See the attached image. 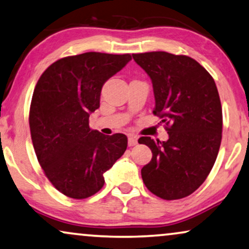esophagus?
Returning <instances> with one entry per match:
<instances>
[{
	"mask_svg": "<svg viewBox=\"0 0 249 249\" xmlns=\"http://www.w3.org/2000/svg\"><path fill=\"white\" fill-rule=\"evenodd\" d=\"M136 144H137V137H135V136H130V137L128 138V145L135 146Z\"/></svg>",
	"mask_w": 249,
	"mask_h": 249,
	"instance_id": "34e87169",
	"label": "esophagus"
}]
</instances>
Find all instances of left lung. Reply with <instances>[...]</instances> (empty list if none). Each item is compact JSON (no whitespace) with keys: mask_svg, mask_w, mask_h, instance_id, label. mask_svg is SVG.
<instances>
[{"mask_svg":"<svg viewBox=\"0 0 249 249\" xmlns=\"http://www.w3.org/2000/svg\"><path fill=\"white\" fill-rule=\"evenodd\" d=\"M151 78L153 113L162 119L166 142L141 137L153 153L142 169L149 192L180 199L193 194L209 176L222 139V107L212 76L196 60L168 52L132 54Z\"/></svg>","mask_w":249,"mask_h":249,"instance_id":"left-lung-1","label":"left lung"}]
</instances>
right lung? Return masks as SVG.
<instances>
[{"label": "right lung", "mask_w": 249, "mask_h": 249, "mask_svg": "<svg viewBox=\"0 0 249 249\" xmlns=\"http://www.w3.org/2000/svg\"><path fill=\"white\" fill-rule=\"evenodd\" d=\"M130 60V54L100 52L62 57L37 81L29 111L34 149L47 179L70 198L96 194L104 172L127 149V136L91 130L88 120L105 81Z\"/></svg>", "instance_id": "obj_1"}]
</instances>
